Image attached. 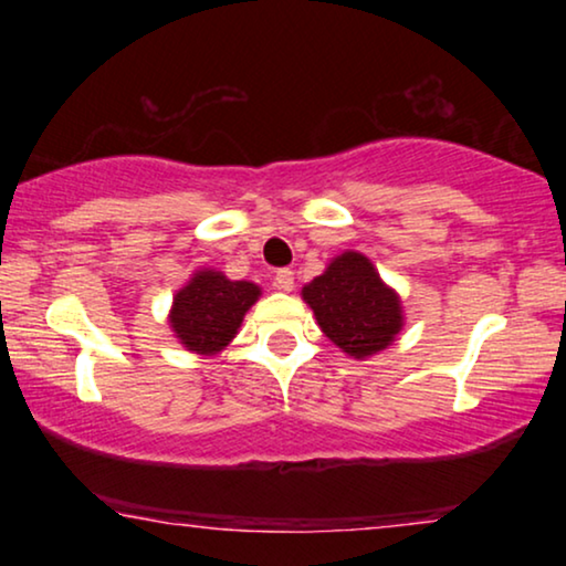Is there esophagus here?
<instances>
[{
	"label": "esophagus",
	"instance_id": "esophagus-1",
	"mask_svg": "<svg viewBox=\"0 0 566 566\" xmlns=\"http://www.w3.org/2000/svg\"><path fill=\"white\" fill-rule=\"evenodd\" d=\"M275 289H281V291H293V273H291L289 268L277 270V273H275Z\"/></svg>",
	"mask_w": 566,
	"mask_h": 566
}]
</instances>
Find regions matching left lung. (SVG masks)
I'll return each instance as SVG.
<instances>
[{
    "label": "left lung",
    "instance_id": "left-lung-1",
    "mask_svg": "<svg viewBox=\"0 0 566 566\" xmlns=\"http://www.w3.org/2000/svg\"><path fill=\"white\" fill-rule=\"evenodd\" d=\"M301 296L324 335L358 360L389 347L405 327L399 296L360 252L337 254L322 275L304 285Z\"/></svg>",
    "mask_w": 566,
    "mask_h": 566
}]
</instances>
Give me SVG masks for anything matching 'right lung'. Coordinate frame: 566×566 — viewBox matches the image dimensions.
Wrapping results in <instances>:
<instances>
[{"instance_id":"add662e5","label":"right lung","mask_w":566,"mask_h":566,"mask_svg":"<svg viewBox=\"0 0 566 566\" xmlns=\"http://www.w3.org/2000/svg\"><path fill=\"white\" fill-rule=\"evenodd\" d=\"M258 298L260 285L229 281L219 270H198L175 293L169 327L190 353L216 355L234 339Z\"/></svg>"}]
</instances>
